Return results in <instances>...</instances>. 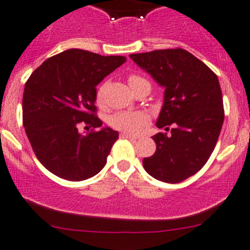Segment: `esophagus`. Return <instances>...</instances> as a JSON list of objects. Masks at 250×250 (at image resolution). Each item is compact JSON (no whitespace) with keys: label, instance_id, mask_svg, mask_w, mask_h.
<instances>
[{"label":"esophagus","instance_id":"esophagus-1","mask_svg":"<svg viewBox=\"0 0 250 250\" xmlns=\"http://www.w3.org/2000/svg\"><path fill=\"white\" fill-rule=\"evenodd\" d=\"M120 136H121V138H123V139H138V136H135V135H132V134H129V133H125V132L121 133V134H120Z\"/></svg>","mask_w":250,"mask_h":250}]
</instances>
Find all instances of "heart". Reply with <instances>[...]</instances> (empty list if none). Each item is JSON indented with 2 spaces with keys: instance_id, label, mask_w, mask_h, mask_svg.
<instances>
[{
  "instance_id": "obj_1",
  "label": "heart",
  "mask_w": 250,
  "mask_h": 250,
  "mask_svg": "<svg viewBox=\"0 0 250 250\" xmlns=\"http://www.w3.org/2000/svg\"><path fill=\"white\" fill-rule=\"evenodd\" d=\"M129 85L130 87L135 85V83H140V81H146L145 79L138 77V75H130L129 77ZM104 94V86H101L97 91V103L101 104L103 101ZM148 117L145 112L141 111H120L116 114L111 115L109 118V125L112 128L118 130H123L127 133H136L139 129L146 125Z\"/></svg>"
}]
</instances>
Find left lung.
Here are the masks:
<instances>
[{"label": "left lung", "instance_id": "left-lung-1", "mask_svg": "<svg viewBox=\"0 0 250 250\" xmlns=\"http://www.w3.org/2000/svg\"><path fill=\"white\" fill-rule=\"evenodd\" d=\"M164 91L157 127L170 133L153 136L157 149L144 158L156 180L178 183L195 175L213 152L224 122V106L217 75L183 49L154 50L129 55Z\"/></svg>", "mask_w": 250, "mask_h": 250}]
</instances>
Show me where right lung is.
I'll return each instance as SVG.
<instances>
[{
    "label": "right lung",
    "mask_w": 250,
    "mask_h": 250,
    "mask_svg": "<svg viewBox=\"0 0 250 250\" xmlns=\"http://www.w3.org/2000/svg\"><path fill=\"white\" fill-rule=\"evenodd\" d=\"M69 49L50 57L31 74L22 97V121L33 152L45 169L68 181H83L106 164L118 133L96 116V86L125 62ZM83 122L97 127L80 134Z\"/></svg>",
    "instance_id": "add662e5"
}]
</instances>
